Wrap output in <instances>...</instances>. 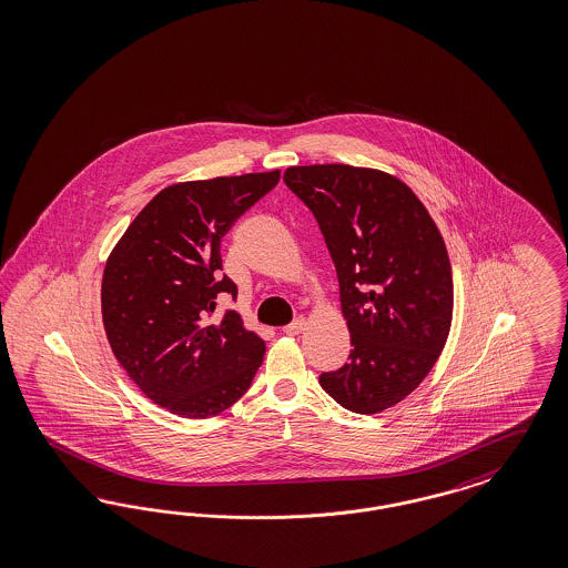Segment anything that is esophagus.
Returning <instances> with one entry per match:
<instances>
[{
    "instance_id": "34e87169",
    "label": "esophagus",
    "mask_w": 568,
    "mask_h": 568,
    "mask_svg": "<svg viewBox=\"0 0 568 568\" xmlns=\"http://www.w3.org/2000/svg\"><path fill=\"white\" fill-rule=\"evenodd\" d=\"M305 326H307L305 318H296L295 322H291V324L284 326V333H286V335H298V333L305 331Z\"/></svg>"
}]
</instances>
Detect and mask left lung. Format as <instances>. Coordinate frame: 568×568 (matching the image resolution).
<instances>
[{
    "label": "left lung",
    "mask_w": 568,
    "mask_h": 568,
    "mask_svg": "<svg viewBox=\"0 0 568 568\" xmlns=\"http://www.w3.org/2000/svg\"><path fill=\"white\" fill-rule=\"evenodd\" d=\"M284 182L318 221L349 331V361L322 373L321 386L354 414L384 412L418 388L447 342L454 282L444 237L390 173L296 165Z\"/></svg>",
    "instance_id": "8db88e82"
}]
</instances>
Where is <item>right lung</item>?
<instances>
[{"label":"right lung","instance_id":"add662e5","mask_svg":"<svg viewBox=\"0 0 568 568\" xmlns=\"http://www.w3.org/2000/svg\"><path fill=\"white\" fill-rule=\"evenodd\" d=\"M280 170L178 182L154 195L110 252L101 316L116 361L156 405L212 418L244 396L265 342L240 314L212 321L216 296H237L221 275V242Z\"/></svg>","mask_w":568,"mask_h":568}]
</instances>
